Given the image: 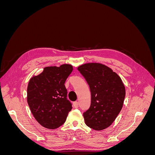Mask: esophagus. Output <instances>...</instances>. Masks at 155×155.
<instances>
[{
	"instance_id": "34e87169",
	"label": "esophagus",
	"mask_w": 155,
	"mask_h": 155,
	"mask_svg": "<svg viewBox=\"0 0 155 155\" xmlns=\"http://www.w3.org/2000/svg\"><path fill=\"white\" fill-rule=\"evenodd\" d=\"M73 105H74V108H76V109H77V108H78V106H79V103L78 101H74L73 103Z\"/></svg>"
}]
</instances>
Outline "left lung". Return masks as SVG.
Wrapping results in <instances>:
<instances>
[{"instance_id":"left-lung-1","label":"left lung","mask_w":155,"mask_h":155,"mask_svg":"<svg viewBox=\"0 0 155 155\" xmlns=\"http://www.w3.org/2000/svg\"><path fill=\"white\" fill-rule=\"evenodd\" d=\"M78 70L91 93V107L83 113L86 125L96 130L109 127L124 105L125 88L122 80L111 68L99 63L83 64Z\"/></svg>"}]
</instances>
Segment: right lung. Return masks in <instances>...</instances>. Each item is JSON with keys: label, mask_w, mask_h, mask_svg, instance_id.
Returning <instances> with one entry per match:
<instances>
[{"label": "right lung", "mask_w": 155, "mask_h": 155, "mask_svg": "<svg viewBox=\"0 0 155 155\" xmlns=\"http://www.w3.org/2000/svg\"><path fill=\"white\" fill-rule=\"evenodd\" d=\"M73 70L72 65L47 67L33 76L27 87V102L35 119L41 125L55 129L66 121L72 105L67 100L64 83Z\"/></svg>", "instance_id": "add662e5"}]
</instances>
